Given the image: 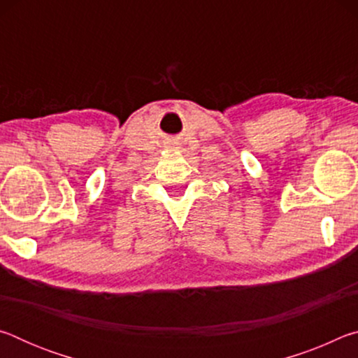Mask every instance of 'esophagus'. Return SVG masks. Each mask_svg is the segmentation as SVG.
I'll use <instances>...</instances> for the list:
<instances>
[{
  "label": "esophagus",
  "mask_w": 358,
  "mask_h": 358,
  "mask_svg": "<svg viewBox=\"0 0 358 358\" xmlns=\"http://www.w3.org/2000/svg\"><path fill=\"white\" fill-rule=\"evenodd\" d=\"M169 151H175V150H177V148H180L178 147V145L177 143H175V142H171V143H167V147H166Z\"/></svg>",
  "instance_id": "obj_1"
}]
</instances>
